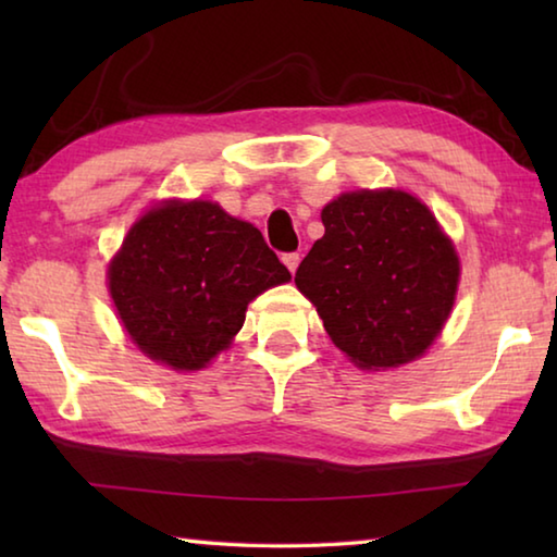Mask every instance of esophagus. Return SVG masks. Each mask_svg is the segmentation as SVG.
<instances>
[{
  "label": "esophagus",
  "mask_w": 557,
  "mask_h": 557,
  "mask_svg": "<svg viewBox=\"0 0 557 557\" xmlns=\"http://www.w3.org/2000/svg\"><path fill=\"white\" fill-rule=\"evenodd\" d=\"M282 262H285L287 270L292 272V275H295V270L299 265V252H285V256H282Z\"/></svg>",
  "instance_id": "esophagus-1"
}]
</instances>
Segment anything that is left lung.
<instances>
[{"instance_id": "1", "label": "left lung", "mask_w": 557, "mask_h": 557, "mask_svg": "<svg viewBox=\"0 0 557 557\" xmlns=\"http://www.w3.org/2000/svg\"><path fill=\"white\" fill-rule=\"evenodd\" d=\"M324 235L295 282L326 334L361 369L425 354L455 305L459 260L425 203L405 191H354L322 211Z\"/></svg>"}]
</instances>
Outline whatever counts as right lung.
Wrapping results in <instances>:
<instances>
[{
	"label": "right lung",
	"mask_w": 557,
	"mask_h": 557,
	"mask_svg": "<svg viewBox=\"0 0 557 557\" xmlns=\"http://www.w3.org/2000/svg\"><path fill=\"white\" fill-rule=\"evenodd\" d=\"M289 277L256 225L211 201L147 211L108 270L132 342L176 371L203 369L240 332L248 301Z\"/></svg>",
	"instance_id": "1"
}]
</instances>
